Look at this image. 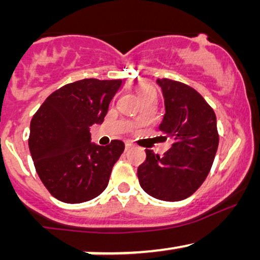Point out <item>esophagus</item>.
Instances as JSON below:
<instances>
[{"mask_svg": "<svg viewBox=\"0 0 260 260\" xmlns=\"http://www.w3.org/2000/svg\"><path fill=\"white\" fill-rule=\"evenodd\" d=\"M132 143H131V142H125V146H124V149H125V151H128V149H131V148H132Z\"/></svg>", "mask_w": 260, "mask_h": 260, "instance_id": "obj_1", "label": "esophagus"}]
</instances>
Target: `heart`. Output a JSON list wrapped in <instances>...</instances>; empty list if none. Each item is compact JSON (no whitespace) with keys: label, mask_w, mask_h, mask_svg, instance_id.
Here are the masks:
<instances>
[{"label":"heart","mask_w":260,"mask_h":260,"mask_svg":"<svg viewBox=\"0 0 260 260\" xmlns=\"http://www.w3.org/2000/svg\"><path fill=\"white\" fill-rule=\"evenodd\" d=\"M135 89H136V93H137L138 98H140V101L142 102V103L143 102L148 101V99H156L157 91L152 84L145 83V81H141V83H138L137 85H136Z\"/></svg>","instance_id":"b5f03b06"}]
</instances>
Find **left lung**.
Returning <instances> with one entry per match:
<instances>
[{
	"mask_svg": "<svg viewBox=\"0 0 260 260\" xmlns=\"http://www.w3.org/2000/svg\"><path fill=\"white\" fill-rule=\"evenodd\" d=\"M157 83L166 108L159 129L174 143L162 157L146 149V161L138 167L137 176L152 198L180 201L192 195L210 172L219 146L216 115L191 86L167 78Z\"/></svg>",
	"mask_w": 260,
	"mask_h": 260,
	"instance_id": "left-lung-1",
	"label": "left lung"
}]
</instances>
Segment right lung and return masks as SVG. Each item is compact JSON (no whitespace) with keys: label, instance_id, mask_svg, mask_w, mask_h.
Listing matches in <instances>:
<instances>
[{"label":"right lung","instance_id":"1","mask_svg":"<svg viewBox=\"0 0 260 260\" xmlns=\"http://www.w3.org/2000/svg\"><path fill=\"white\" fill-rule=\"evenodd\" d=\"M120 84V79L94 78L69 83L50 94L34 114L28 148L39 177L57 200L85 203L108 186L124 143L91 145L89 127L103 122Z\"/></svg>","mask_w":260,"mask_h":260}]
</instances>
